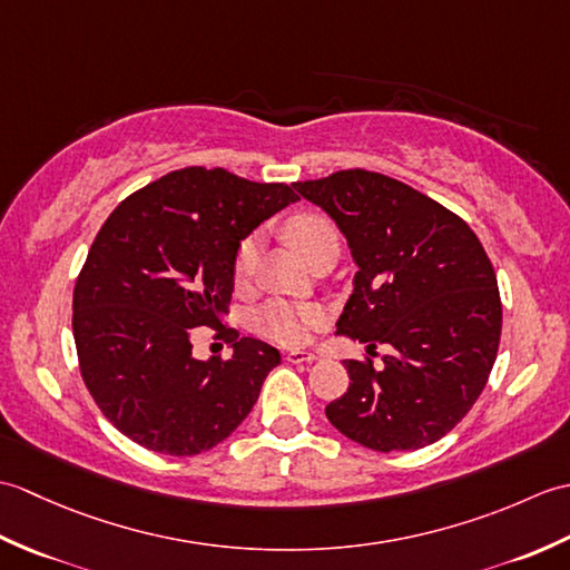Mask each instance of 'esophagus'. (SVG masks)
Listing matches in <instances>:
<instances>
[{"label": "esophagus", "instance_id": "obj_1", "mask_svg": "<svg viewBox=\"0 0 570 570\" xmlns=\"http://www.w3.org/2000/svg\"><path fill=\"white\" fill-rule=\"evenodd\" d=\"M286 360L294 362V365H304V362H316L318 357L313 353H286Z\"/></svg>", "mask_w": 570, "mask_h": 570}]
</instances>
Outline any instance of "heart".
<instances>
[{"mask_svg": "<svg viewBox=\"0 0 570 570\" xmlns=\"http://www.w3.org/2000/svg\"><path fill=\"white\" fill-rule=\"evenodd\" d=\"M284 235L296 247V252L308 264L321 259L323 254H337L341 249V229L328 215L321 213H298L288 217ZM262 249V237L257 233L247 235L239 242L235 254V278L242 284L257 269ZM323 323V311L316 306H296L286 301H272L254 313V331L269 337V341L298 347L308 343L311 331Z\"/></svg>", "mask_w": 570, "mask_h": 570, "instance_id": "heart-1", "label": "heart"}]
</instances>
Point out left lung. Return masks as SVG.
I'll return each mask as SVG.
<instances>
[{"instance_id":"left-lung-1","label":"left lung","mask_w":570,"mask_h":570,"mask_svg":"<svg viewBox=\"0 0 570 570\" xmlns=\"http://www.w3.org/2000/svg\"><path fill=\"white\" fill-rule=\"evenodd\" d=\"M294 188L347 237L355 294L337 333L390 347L384 365L345 360L347 392L325 406L333 426L372 451H416L453 431L498 357L502 301L470 225L402 180L345 168Z\"/></svg>"}]
</instances>
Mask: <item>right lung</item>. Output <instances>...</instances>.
Listing matches in <instances>:
<instances>
[{"label":"right lung","instance_id":"1","mask_svg":"<svg viewBox=\"0 0 570 570\" xmlns=\"http://www.w3.org/2000/svg\"><path fill=\"white\" fill-rule=\"evenodd\" d=\"M288 184H254L225 168L188 166L117 205L72 288L82 382L127 439L166 455L225 441L282 355L225 328L239 242L288 203ZM205 324L236 347L229 361L189 355Z\"/></svg>","mask_w":570,"mask_h":570}]
</instances>
